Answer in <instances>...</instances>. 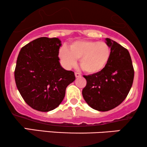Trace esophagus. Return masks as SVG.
<instances>
[{"mask_svg":"<svg viewBox=\"0 0 147 147\" xmlns=\"http://www.w3.org/2000/svg\"><path fill=\"white\" fill-rule=\"evenodd\" d=\"M75 75L76 77H81V74L79 73V72H75Z\"/></svg>","mask_w":147,"mask_h":147,"instance_id":"1","label":"esophagus"}]
</instances>
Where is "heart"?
I'll return each instance as SVG.
<instances>
[{
	"instance_id": "b5f03b06",
	"label": "heart",
	"mask_w": 147,
	"mask_h": 147,
	"mask_svg": "<svg viewBox=\"0 0 147 147\" xmlns=\"http://www.w3.org/2000/svg\"><path fill=\"white\" fill-rule=\"evenodd\" d=\"M111 48L104 41H79L72 43L68 49L62 47L59 52L64 67L70 68L79 59V65L84 72L96 74L105 68L111 57Z\"/></svg>"
}]
</instances>
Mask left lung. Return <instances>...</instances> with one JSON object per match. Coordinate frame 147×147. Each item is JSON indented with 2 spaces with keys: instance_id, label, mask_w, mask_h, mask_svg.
<instances>
[{
  "instance_id": "obj_1",
  "label": "left lung",
  "mask_w": 147,
  "mask_h": 147,
  "mask_svg": "<svg viewBox=\"0 0 147 147\" xmlns=\"http://www.w3.org/2000/svg\"><path fill=\"white\" fill-rule=\"evenodd\" d=\"M111 57L101 72L84 75L86 86L82 95L95 110L108 111L117 107L127 97L134 78V69L127 49L109 38Z\"/></svg>"
}]
</instances>
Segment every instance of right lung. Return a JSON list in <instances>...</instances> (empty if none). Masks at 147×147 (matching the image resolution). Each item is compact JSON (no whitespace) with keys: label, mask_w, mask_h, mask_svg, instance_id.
Here are the masks:
<instances>
[{"label":"right lung","mask_w":147,"mask_h":147,"mask_svg":"<svg viewBox=\"0 0 147 147\" xmlns=\"http://www.w3.org/2000/svg\"><path fill=\"white\" fill-rule=\"evenodd\" d=\"M58 38L40 37L21 48L14 78L20 94L30 107L41 112L56 109L65 89L75 79L74 72L62 68Z\"/></svg>","instance_id":"1"}]
</instances>
